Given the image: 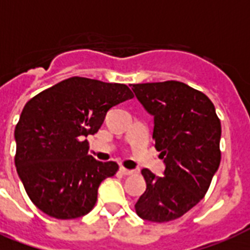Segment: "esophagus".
<instances>
[{"label": "esophagus", "instance_id": "obj_1", "mask_svg": "<svg viewBox=\"0 0 250 250\" xmlns=\"http://www.w3.org/2000/svg\"><path fill=\"white\" fill-rule=\"evenodd\" d=\"M119 170H121V172L123 175H133V174H135V171L128 170V168H125V167H121Z\"/></svg>", "mask_w": 250, "mask_h": 250}]
</instances>
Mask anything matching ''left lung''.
<instances>
[{
    "label": "left lung",
    "instance_id": "obj_1",
    "mask_svg": "<svg viewBox=\"0 0 250 250\" xmlns=\"http://www.w3.org/2000/svg\"><path fill=\"white\" fill-rule=\"evenodd\" d=\"M131 86L153 117L154 146L165 164L162 176L141 170L146 189L135 209L145 221H174L201 201L218 171L221 121L209 97L182 82Z\"/></svg>",
    "mask_w": 250,
    "mask_h": 250
}]
</instances>
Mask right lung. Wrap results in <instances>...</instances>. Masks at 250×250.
<instances>
[{
  "label": "right lung",
  "mask_w": 250,
  "mask_h": 250,
  "mask_svg": "<svg viewBox=\"0 0 250 250\" xmlns=\"http://www.w3.org/2000/svg\"><path fill=\"white\" fill-rule=\"evenodd\" d=\"M128 86L68 78L31 98L15 127V167L31 201L49 217L75 219L97 201L102 180L118 165L88 156L94 135L113 106L132 98Z\"/></svg>",
  "instance_id": "1"
}]
</instances>
